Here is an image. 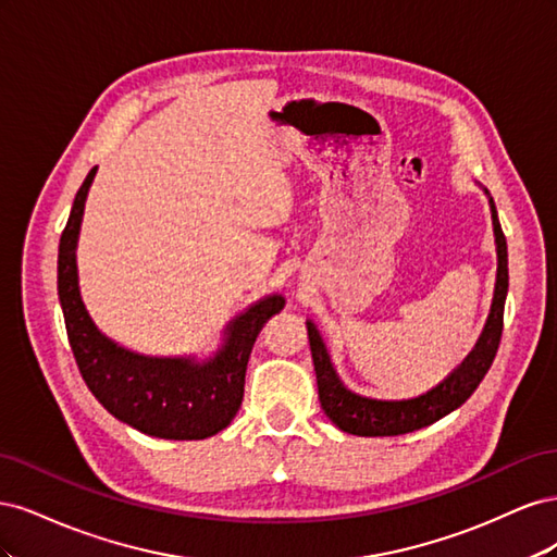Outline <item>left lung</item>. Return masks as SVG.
Segmentation results:
<instances>
[{
	"mask_svg": "<svg viewBox=\"0 0 557 557\" xmlns=\"http://www.w3.org/2000/svg\"><path fill=\"white\" fill-rule=\"evenodd\" d=\"M483 188V185H481ZM487 205H491L493 215V232H495V246H497V281H495V295L491 313L483 325L476 346L471 348L469 356L453 369V372L432 391L411 397V399H374L364 397L360 393H352L350 387L336 374L332 367L330 352L323 344L318 327L307 320L309 330V346L315 369V383H318V399L323 407L325 416L342 432L358 434V436H395L407 434L420 428H428L436 420L448 416L471 397L479 383L491 369L495 352L502 336V318H504V301L509 293V256H507V239L499 227V218L495 201L483 188Z\"/></svg>",
	"mask_w": 557,
	"mask_h": 557,
	"instance_id": "1",
	"label": "left lung"
}]
</instances>
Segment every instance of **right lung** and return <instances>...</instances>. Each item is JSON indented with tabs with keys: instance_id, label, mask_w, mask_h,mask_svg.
Listing matches in <instances>:
<instances>
[{
	"instance_id": "add662e5",
	"label": "right lung",
	"mask_w": 557,
	"mask_h": 557,
	"mask_svg": "<svg viewBox=\"0 0 557 557\" xmlns=\"http://www.w3.org/2000/svg\"><path fill=\"white\" fill-rule=\"evenodd\" d=\"M95 174L97 166L76 193L58 252V295L81 376L99 404L129 428L158 440H207L237 416L252 344L285 299L278 293L267 295L234 315L221 346L205 360L144 356L109 339L83 305L76 267L78 232Z\"/></svg>"
}]
</instances>
